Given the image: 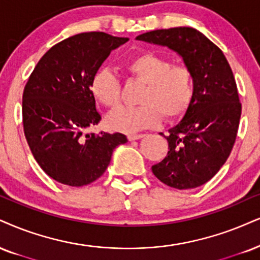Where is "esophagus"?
<instances>
[{"label":"esophagus","mask_w":260,"mask_h":260,"mask_svg":"<svg viewBox=\"0 0 260 260\" xmlns=\"http://www.w3.org/2000/svg\"><path fill=\"white\" fill-rule=\"evenodd\" d=\"M145 136L143 134H131V135H127V140L129 141H137Z\"/></svg>","instance_id":"34e87169"}]
</instances>
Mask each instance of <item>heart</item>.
Masks as SVG:
<instances>
[{
    "instance_id": "1",
    "label": "heart",
    "mask_w": 260,
    "mask_h": 260,
    "mask_svg": "<svg viewBox=\"0 0 260 260\" xmlns=\"http://www.w3.org/2000/svg\"><path fill=\"white\" fill-rule=\"evenodd\" d=\"M123 69L131 78L146 84L140 98L142 105L111 112L106 118L110 129L126 134L148 129L158 125L162 115L168 120L183 117L193 104L195 76L187 63H172L168 56L147 52L127 59ZM90 89L98 104L107 108L119 104L120 81L111 70H99Z\"/></svg>"
}]
</instances>
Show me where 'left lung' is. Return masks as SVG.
I'll return each mask as SVG.
<instances>
[{
  "mask_svg": "<svg viewBox=\"0 0 260 260\" xmlns=\"http://www.w3.org/2000/svg\"><path fill=\"white\" fill-rule=\"evenodd\" d=\"M136 40L166 46L193 70L195 98L181 123L169 130V152L152 166L171 188L190 189L210 181L224 165L238 135L241 102L230 65L222 50L193 27L146 32Z\"/></svg>",
  "mask_w": 260,
  "mask_h": 260,
  "instance_id": "obj_1",
  "label": "left lung"
}]
</instances>
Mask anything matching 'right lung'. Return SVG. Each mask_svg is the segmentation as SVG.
Here are the masks:
<instances>
[{
    "label": "right lung",
    "instance_id": "right-lung-1",
    "mask_svg": "<svg viewBox=\"0 0 260 260\" xmlns=\"http://www.w3.org/2000/svg\"><path fill=\"white\" fill-rule=\"evenodd\" d=\"M129 38L83 32L50 48L32 71L22 94V125L32 155L59 183L83 187L104 175L120 133L85 134L101 115L92 77L111 52Z\"/></svg>",
    "mask_w": 260,
    "mask_h": 260
}]
</instances>
